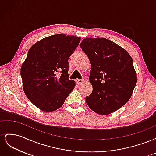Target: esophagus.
I'll return each mask as SVG.
<instances>
[{
	"label": "esophagus",
	"instance_id": "1",
	"mask_svg": "<svg viewBox=\"0 0 156 156\" xmlns=\"http://www.w3.org/2000/svg\"><path fill=\"white\" fill-rule=\"evenodd\" d=\"M84 79H76L75 80V82H76V83L77 84H82L84 83Z\"/></svg>",
	"mask_w": 156,
	"mask_h": 156
}]
</instances>
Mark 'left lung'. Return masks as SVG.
Listing matches in <instances>:
<instances>
[{
	"label": "left lung",
	"instance_id": "8db88e82",
	"mask_svg": "<svg viewBox=\"0 0 156 156\" xmlns=\"http://www.w3.org/2000/svg\"><path fill=\"white\" fill-rule=\"evenodd\" d=\"M91 64L89 81L93 90L86 97L88 106L101 115L119 109L130 99L136 73L130 55L104 37H86L80 44Z\"/></svg>",
	"mask_w": 156,
	"mask_h": 156
}]
</instances>
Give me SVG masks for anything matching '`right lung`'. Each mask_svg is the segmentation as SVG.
Masks as SVG:
<instances>
[{"instance_id": "right-lung-1", "label": "right lung", "mask_w": 156, "mask_h": 156, "mask_svg": "<svg viewBox=\"0 0 156 156\" xmlns=\"http://www.w3.org/2000/svg\"><path fill=\"white\" fill-rule=\"evenodd\" d=\"M65 34L46 37L33 45L21 68L23 88L28 99L40 110H57L75 83L69 79L68 59L81 41ZM61 75L55 77L57 72Z\"/></svg>"}]
</instances>
